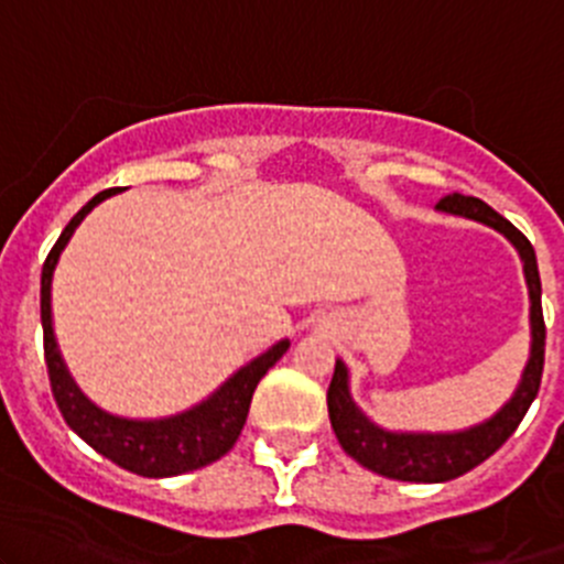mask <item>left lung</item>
Masks as SVG:
<instances>
[{"label": "left lung", "instance_id": "left-lung-1", "mask_svg": "<svg viewBox=\"0 0 564 564\" xmlns=\"http://www.w3.org/2000/svg\"><path fill=\"white\" fill-rule=\"evenodd\" d=\"M436 209L447 215H458V218L477 220L482 226H491L494 231H499L510 246L519 250L529 292V335H532V340H529V360L513 395L491 417L460 431L382 429V425L373 423L357 406L349 388V368H346L344 360H335L333 382H329L327 390V412L335 436H338L346 456H351L357 464L377 471V475L390 477V480L445 482L475 469L477 464L494 456L510 440V434L519 429L527 409L532 406L534 395H538L540 377H543L545 324L543 308H540V272L532 242L510 220H505L497 209H491L486 202L475 196L451 193V196H445L436 204Z\"/></svg>", "mask_w": 564, "mask_h": 564}]
</instances>
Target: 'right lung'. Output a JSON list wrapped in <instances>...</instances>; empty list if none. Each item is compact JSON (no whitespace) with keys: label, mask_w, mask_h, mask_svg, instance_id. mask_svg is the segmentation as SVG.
Wrapping results in <instances>:
<instances>
[{"label":"right lung","mask_w":564,"mask_h":564,"mask_svg":"<svg viewBox=\"0 0 564 564\" xmlns=\"http://www.w3.org/2000/svg\"><path fill=\"white\" fill-rule=\"evenodd\" d=\"M117 193L119 187H108V191L89 198L73 215L70 224L65 226V231H62L59 240L51 248L48 259L43 264V275H40V322H43V349L45 366H48L51 392H54L56 406H59L65 423L89 447H95L100 456H106L117 466H122V469L141 477L185 475V471L213 464V460L226 456L235 447V442L240 440L242 425H246L256 384L286 355L289 338L278 340L270 349L261 351L259 357H253L246 366L237 368L204 401L193 403L185 412L169 414V417H119V414L106 412L98 403L89 401L76 384V379L70 377V371H67L59 344H56L54 316H51V281H54V270L59 264L62 250L67 248V242L76 235L82 220L100 202L117 196Z\"/></svg>","instance_id":"right-lung-1"}]
</instances>
